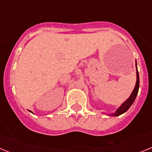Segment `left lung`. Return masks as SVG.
Segmentation results:
<instances>
[{
  "label": "left lung",
  "mask_w": 152,
  "mask_h": 152,
  "mask_svg": "<svg viewBox=\"0 0 152 152\" xmlns=\"http://www.w3.org/2000/svg\"><path fill=\"white\" fill-rule=\"evenodd\" d=\"M136 63V62H135ZM137 68V64H135ZM136 75H137V80L136 84H135V88H134L133 91L132 92L131 95H130L129 97L124 102V103L122 104L119 108L117 109V110L114 113L110 114V116H118L121 114L124 113L125 112L128 110L130 108V107L132 106V104L133 103V102L135 101V98H136L137 94H138V92H139V72H138V69H136Z\"/></svg>",
  "instance_id": "obj_1"
}]
</instances>
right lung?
Returning a JSON list of instances; mask_svg holds the SVG:
<instances>
[{"label": "right lung", "mask_w": 152, "mask_h": 152, "mask_svg": "<svg viewBox=\"0 0 152 152\" xmlns=\"http://www.w3.org/2000/svg\"><path fill=\"white\" fill-rule=\"evenodd\" d=\"M30 112H31V111H30ZM31 113H32V112H31Z\"/></svg>", "instance_id": "1"}]
</instances>
